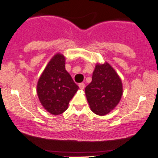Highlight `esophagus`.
Returning a JSON list of instances; mask_svg holds the SVG:
<instances>
[{
    "label": "esophagus",
    "instance_id": "34e87169",
    "mask_svg": "<svg viewBox=\"0 0 158 158\" xmlns=\"http://www.w3.org/2000/svg\"><path fill=\"white\" fill-rule=\"evenodd\" d=\"M79 89H82V90H83L84 88H85V84H84V83H79Z\"/></svg>",
    "mask_w": 158,
    "mask_h": 158
}]
</instances>
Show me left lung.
I'll use <instances>...</instances> for the list:
<instances>
[{"label":"left lung","instance_id":"8db88e82","mask_svg":"<svg viewBox=\"0 0 158 158\" xmlns=\"http://www.w3.org/2000/svg\"><path fill=\"white\" fill-rule=\"evenodd\" d=\"M85 92L91 110L98 115H106L120 102L123 93L122 80L109 63L96 64Z\"/></svg>","mask_w":158,"mask_h":158}]
</instances>
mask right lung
I'll return each instance as SVG.
<instances>
[{"label": "right lung", "mask_w": 158, "mask_h": 158, "mask_svg": "<svg viewBox=\"0 0 158 158\" xmlns=\"http://www.w3.org/2000/svg\"><path fill=\"white\" fill-rule=\"evenodd\" d=\"M65 56L57 53L49 62L41 74L36 86L38 98L43 107L53 115L68 109L79 86L65 68Z\"/></svg>", "instance_id": "right-lung-1"}]
</instances>
